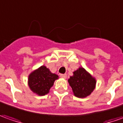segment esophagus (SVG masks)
Masks as SVG:
<instances>
[{"label":"esophagus","mask_w":123,"mask_h":123,"mask_svg":"<svg viewBox=\"0 0 123 123\" xmlns=\"http://www.w3.org/2000/svg\"><path fill=\"white\" fill-rule=\"evenodd\" d=\"M61 77L62 78H67V74H61Z\"/></svg>","instance_id":"esophagus-1"}]
</instances>
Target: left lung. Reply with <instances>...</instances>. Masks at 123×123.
<instances>
[{
  "label": "left lung",
  "mask_w": 123,
  "mask_h": 123,
  "mask_svg": "<svg viewBox=\"0 0 123 123\" xmlns=\"http://www.w3.org/2000/svg\"><path fill=\"white\" fill-rule=\"evenodd\" d=\"M70 86L77 97L83 98L89 95L95 87L96 81L84 68H79L68 80Z\"/></svg>",
  "instance_id": "obj_1"
}]
</instances>
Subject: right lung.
Segmentation results:
<instances>
[{
  "mask_svg": "<svg viewBox=\"0 0 123 123\" xmlns=\"http://www.w3.org/2000/svg\"><path fill=\"white\" fill-rule=\"evenodd\" d=\"M58 78L56 74H52L45 66H41L33 71L28 77V85L34 92L39 95H45L53 86L54 82Z\"/></svg>",
  "mask_w": 123,
  "mask_h": 123,
  "instance_id": "right-lung-1",
  "label": "right lung"
}]
</instances>
